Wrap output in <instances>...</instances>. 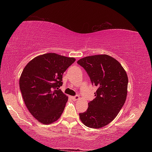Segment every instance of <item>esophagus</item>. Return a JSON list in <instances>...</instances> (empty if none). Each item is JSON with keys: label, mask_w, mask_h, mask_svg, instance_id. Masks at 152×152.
Wrapping results in <instances>:
<instances>
[{"label": "esophagus", "mask_w": 152, "mask_h": 152, "mask_svg": "<svg viewBox=\"0 0 152 152\" xmlns=\"http://www.w3.org/2000/svg\"><path fill=\"white\" fill-rule=\"evenodd\" d=\"M72 99L74 101H78V100L80 99V98H79L78 96H72Z\"/></svg>", "instance_id": "obj_1"}]
</instances>
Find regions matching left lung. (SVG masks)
Masks as SVG:
<instances>
[{"instance_id": "8db88e82", "label": "left lung", "mask_w": 152, "mask_h": 152, "mask_svg": "<svg viewBox=\"0 0 152 152\" xmlns=\"http://www.w3.org/2000/svg\"><path fill=\"white\" fill-rule=\"evenodd\" d=\"M88 73L97 87L93 101L80 119L90 128L100 129L113 121L125 104L127 95L128 77L116 59L107 54L87 56L77 61Z\"/></svg>"}]
</instances>
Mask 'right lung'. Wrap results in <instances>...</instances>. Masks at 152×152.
<instances>
[{
    "instance_id": "add662e5",
    "label": "right lung",
    "mask_w": 152,
    "mask_h": 152,
    "mask_svg": "<svg viewBox=\"0 0 152 152\" xmlns=\"http://www.w3.org/2000/svg\"><path fill=\"white\" fill-rule=\"evenodd\" d=\"M76 59L55 53L38 56L23 70L19 86L25 105L37 121L51 124L60 119L68 97L59 88L64 72Z\"/></svg>"
}]
</instances>
